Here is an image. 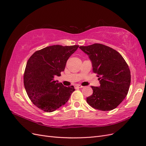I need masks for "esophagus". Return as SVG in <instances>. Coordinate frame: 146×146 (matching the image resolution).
Returning a JSON list of instances; mask_svg holds the SVG:
<instances>
[{
	"instance_id": "obj_1",
	"label": "esophagus",
	"mask_w": 146,
	"mask_h": 146,
	"mask_svg": "<svg viewBox=\"0 0 146 146\" xmlns=\"http://www.w3.org/2000/svg\"><path fill=\"white\" fill-rule=\"evenodd\" d=\"M84 86H82V85H76V88H83Z\"/></svg>"
}]
</instances>
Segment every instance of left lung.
<instances>
[{
    "mask_svg": "<svg viewBox=\"0 0 146 146\" xmlns=\"http://www.w3.org/2000/svg\"><path fill=\"white\" fill-rule=\"evenodd\" d=\"M79 48L86 54L97 74L100 86L91 88L93 94L86 101L95 109H115L126 97L131 84V72L123 56L116 50L100 43Z\"/></svg>",
    "mask_w": 146,
    "mask_h": 146,
    "instance_id": "left-lung-1",
    "label": "left lung"
}]
</instances>
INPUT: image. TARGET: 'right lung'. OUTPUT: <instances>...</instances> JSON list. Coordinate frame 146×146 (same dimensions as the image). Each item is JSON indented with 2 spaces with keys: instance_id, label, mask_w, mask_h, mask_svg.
<instances>
[{
  "instance_id": "1",
  "label": "right lung",
  "mask_w": 146,
  "mask_h": 146,
  "mask_svg": "<svg viewBox=\"0 0 146 146\" xmlns=\"http://www.w3.org/2000/svg\"><path fill=\"white\" fill-rule=\"evenodd\" d=\"M79 45H52L37 50L27 61L24 85L30 100L45 112H52L67 103L75 90L54 80L61 76L68 58Z\"/></svg>"
}]
</instances>
